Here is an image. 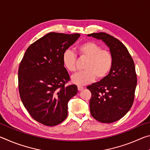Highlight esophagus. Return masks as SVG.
Listing matches in <instances>:
<instances>
[{
	"mask_svg": "<svg viewBox=\"0 0 150 150\" xmlns=\"http://www.w3.org/2000/svg\"><path fill=\"white\" fill-rule=\"evenodd\" d=\"M77 88H78V90H79V91H82L84 88H83V87H81V86H78V87H77Z\"/></svg>",
	"mask_w": 150,
	"mask_h": 150,
	"instance_id": "34e87169",
	"label": "esophagus"
}]
</instances>
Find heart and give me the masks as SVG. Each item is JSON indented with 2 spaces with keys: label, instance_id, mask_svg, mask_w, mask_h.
<instances>
[{
  "label": "heart",
  "instance_id": "b5f03b06",
  "mask_svg": "<svg viewBox=\"0 0 150 150\" xmlns=\"http://www.w3.org/2000/svg\"><path fill=\"white\" fill-rule=\"evenodd\" d=\"M81 56L87 58L83 69L85 71L73 75L71 81L78 85H85L92 82L95 78L103 79L110 72L113 64V57L108 50L93 42H87L78 47ZM77 57L71 50H66L62 55L64 67L70 72H75Z\"/></svg>",
  "mask_w": 150,
  "mask_h": 150
}]
</instances>
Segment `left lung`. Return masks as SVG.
Wrapping results in <instances>:
<instances>
[{"instance_id": "left-lung-1", "label": "left lung", "mask_w": 150, "mask_h": 150, "mask_svg": "<svg viewBox=\"0 0 150 150\" xmlns=\"http://www.w3.org/2000/svg\"><path fill=\"white\" fill-rule=\"evenodd\" d=\"M100 40L113 57L112 69L106 77L87 87L91 93L89 103L93 117L103 123L120 120L131 108L137 76L134 61L122 43L104 32L87 35Z\"/></svg>"}]
</instances>
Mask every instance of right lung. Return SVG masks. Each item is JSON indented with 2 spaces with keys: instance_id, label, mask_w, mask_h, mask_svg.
<instances>
[{
  "instance_id": "obj_1",
  "label": "right lung",
  "mask_w": 150,
  "mask_h": 150,
  "mask_svg": "<svg viewBox=\"0 0 150 150\" xmlns=\"http://www.w3.org/2000/svg\"><path fill=\"white\" fill-rule=\"evenodd\" d=\"M79 34L50 32L28 48L18 69L20 98L32 117L45 126L57 125L67 116V104L77 93L75 85L65 87L70 77L62 55Z\"/></svg>"
}]
</instances>
